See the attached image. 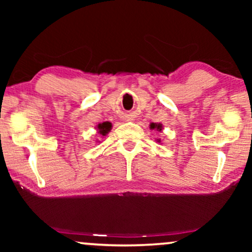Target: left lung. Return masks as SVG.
<instances>
[{"mask_svg": "<svg viewBox=\"0 0 252 252\" xmlns=\"http://www.w3.org/2000/svg\"><path fill=\"white\" fill-rule=\"evenodd\" d=\"M150 129H156L158 132H161L163 130V125L160 123H151L150 124ZM157 142L160 143V139H157Z\"/></svg>", "mask_w": 252, "mask_h": 252, "instance_id": "obj_1", "label": "left lung"}]
</instances>
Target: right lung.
Returning a JSON list of instances; mask_svg holds the SVG:
<instances>
[{
	"mask_svg": "<svg viewBox=\"0 0 252 252\" xmlns=\"http://www.w3.org/2000/svg\"><path fill=\"white\" fill-rule=\"evenodd\" d=\"M112 128V124L110 122H104V123H99L98 125H96L95 129H96V133L98 134L99 136L104 137L109 134L110 130ZM96 142H99V140L96 141Z\"/></svg>",
	"mask_w": 252,
	"mask_h": 252,
	"instance_id": "1",
	"label": "right lung"
}]
</instances>
